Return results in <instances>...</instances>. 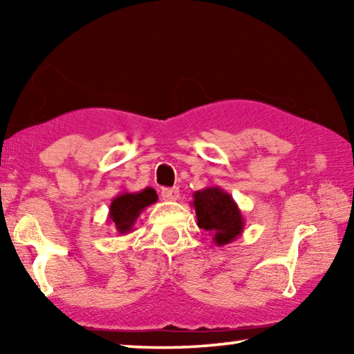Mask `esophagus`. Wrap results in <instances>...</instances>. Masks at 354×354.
Returning <instances> with one entry per match:
<instances>
[{"label": "esophagus", "instance_id": "34e87169", "mask_svg": "<svg viewBox=\"0 0 354 354\" xmlns=\"http://www.w3.org/2000/svg\"><path fill=\"white\" fill-rule=\"evenodd\" d=\"M160 196H162L165 201H175L179 198V189L178 187H171V189L165 187L160 190Z\"/></svg>", "mask_w": 354, "mask_h": 354}]
</instances>
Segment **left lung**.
<instances>
[{
    "label": "left lung",
    "mask_w": 354,
    "mask_h": 354,
    "mask_svg": "<svg viewBox=\"0 0 354 354\" xmlns=\"http://www.w3.org/2000/svg\"><path fill=\"white\" fill-rule=\"evenodd\" d=\"M192 207L195 209L198 226L212 236L218 247H223L242 234L245 220L237 203L226 190L206 187L194 194Z\"/></svg>",
    "instance_id": "obj_1"
}]
</instances>
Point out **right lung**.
<instances>
[{
  "instance_id": "1",
  "label": "right lung",
  "mask_w": 354,
  "mask_h": 354,
  "mask_svg": "<svg viewBox=\"0 0 354 354\" xmlns=\"http://www.w3.org/2000/svg\"><path fill=\"white\" fill-rule=\"evenodd\" d=\"M156 201H158V194L153 187L139 192H122L111 203L107 221L117 231V234L127 236L133 231L139 215Z\"/></svg>"
}]
</instances>
